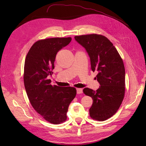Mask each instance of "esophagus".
<instances>
[{
  "instance_id": "1",
  "label": "esophagus",
  "mask_w": 146,
  "mask_h": 146,
  "mask_svg": "<svg viewBox=\"0 0 146 146\" xmlns=\"http://www.w3.org/2000/svg\"><path fill=\"white\" fill-rule=\"evenodd\" d=\"M82 92H83L82 89H81V88H77V93L78 94H82Z\"/></svg>"
}]
</instances>
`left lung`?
<instances>
[{
    "label": "left lung",
    "mask_w": 146,
    "mask_h": 146,
    "mask_svg": "<svg viewBox=\"0 0 146 146\" xmlns=\"http://www.w3.org/2000/svg\"><path fill=\"white\" fill-rule=\"evenodd\" d=\"M85 48L90 58L91 69L98 72L100 87L96 91L84 88V94L92 98L90 117L104 121L115 114L125 94V68L122 59L112 42L103 35L90 34L75 36Z\"/></svg>",
    "instance_id": "obj_1"
}]
</instances>
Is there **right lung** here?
Returning <instances> with one entry per match:
<instances>
[{"label":"right lung","instance_id":"1","mask_svg":"<svg viewBox=\"0 0 146 146\" xmlns=\"http://www.w3.org/2000/svg\"><path fill=\"white\" fill-rule=\"evenodd\" d=\"M72 38L40 39L31 47L24 64V83L31 105L47 122L59 124L67 119L70 103L77 94L74 87L50 85L47 77L53 74L56 55Z\"/></svg>","mask_w":146,"mask_h":146}]
</instances>
